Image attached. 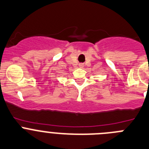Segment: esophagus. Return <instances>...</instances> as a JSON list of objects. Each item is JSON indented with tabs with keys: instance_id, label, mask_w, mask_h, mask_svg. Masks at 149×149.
I'll list each match as a JSON object with an SVG mask.
<instances>
[{
	"instance_id": "34e87169",
	"label": "esophagus",
	"mask_w": 149,
	"mask_h": 149,
	"mask_svg": "<svg viewBox=\"0 0 149 149\" xmlns=\"http://www.w3.org/2000/svg\"><path fill=\"white\" fill-rule=\"evenodd\" d=\"M82 66H83V65H81V64H80V65H79V67H81H81H82Z\"/></svg>"
}]
</instances>
